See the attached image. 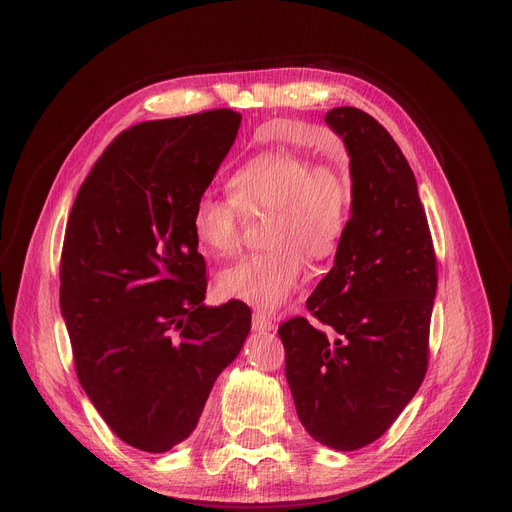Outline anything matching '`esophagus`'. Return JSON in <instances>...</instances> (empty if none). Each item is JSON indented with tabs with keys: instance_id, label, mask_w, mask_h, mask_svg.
<instances>
[{
	"instance_id": "esophagus-1",
	"label": "esophagus",
	"mask_w": 512,
	"mask_h": 512,
	"mask_svg": "<svg viewBox=\"0 0 512 512\" xmlns=\"http://www.w3.org/2000/svg\"><path fill=\"white\" fill-rule=\"evenodd\" d=\"M253 330L255 332H274L276 330V321L270 315H263V313H253Z\"/></svg>"
}]
</instances>
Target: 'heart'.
<instances>
[{
	"label": "heart",
	"mask_w": 512,
	"mask_h": 512,
	"mask_svg": "<svg viewBox=\"0 0 512 512\" xmlns=\"http://www.w3.org/2000/svg\"><path fill=\"white\" fill-rule=\"evenodd\" d=\"M230 197L205 191L193 207L191 226L199 245L230 257L242 242L245 215L272 211L263 240L270 249L247 255L218 276L224 299L263 311L280 307L305 274V255L328 259L340 249L353 213V182L334 164H313L288 147L265 149L228 178Z\"/></svg>",
	"instance_id": "obj_1"
}]
</instances>
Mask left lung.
<instances>
[{
    "instance_id": "obj_1",
    "label": "left lung",
    "mask_w": 512,
    "mask_h": 512,
    "mask_svg": "<svg viewBox=\"0 0 512 512\" xmlns=\"http://www.w3.org/2000/svg\"><path fill=\"white\" fill-rule=\"evenodd\" d=\"M326 122L351 155L353 213L307 317L278 328L286 380L309 432L336 450L384 436L429 363L438 259L415 174L390 132L357 107Z\"/></svg>"
}]
</instances>
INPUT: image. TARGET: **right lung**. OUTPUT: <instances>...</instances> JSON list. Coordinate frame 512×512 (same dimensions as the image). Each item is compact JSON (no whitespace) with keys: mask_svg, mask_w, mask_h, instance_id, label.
<instances>
[{"mask_svg":"<svg viewBox=\"0 0 512 512\" xmlns=\"http://www.w3.org/2000/svg\"><path fill=\"white\" fill-rule=\"evenodd\" d=\"M240 126L234 110L149 120L105 147L74 199L60 307L80 386L126 444L166 452L193 434L251 330L240 301L205 307L191 218Z\"/></svg>","mask_w":512,"mask_h":512,"instance_id":"1","label":"right lung"}]
</instances>
